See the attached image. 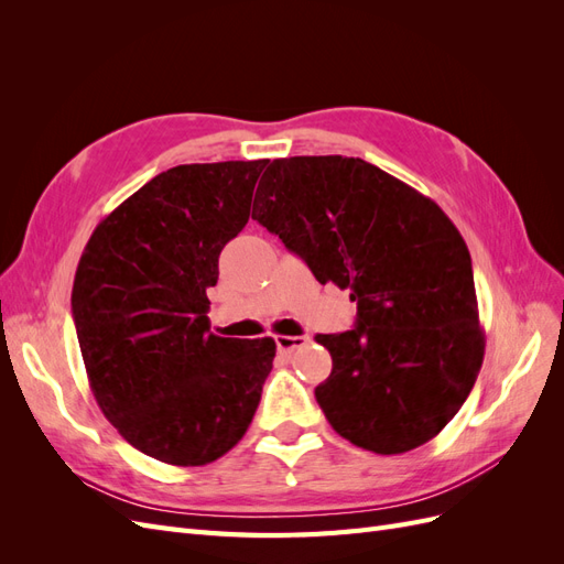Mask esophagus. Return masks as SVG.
Masks as SVG:
<instances>
[{
  "label": "esophagus",
  "instance_id": "obj_1",
  "mask_svg": "<svg viewBox=\"0 0 564 564\" xmlns=\"http://www.w3.org/2000/svg\"><path fill=\"white\" fill-rule=\"evenodd\" d=\"M308 336H275V346L280 352H292L294 348L308 344Z\"/></svg>",
  "mask_w": 564,
  "mask_h": 564
}]
</instances>
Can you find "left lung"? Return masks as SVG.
I'll return each instance as SVG.
<instances>
[{
    "label": "left lung",
    "instance_id": "8db88e82",
    "mask_svg": "<svg viewBox=\"0 0 564 564\" xmlns=\"http://www.w3.org/2000/svg\"><path fill=\"white\" fill-rule=\"evenodd\" d=\"M251 218L357 301L350 332L315 336L332 355L315 388L332 429L373 454L433 440L485 355L470 253L447 214L360 158L322 155L272 160Z\"/></svg>",
    "mask_w": 564,
    "mask_h": 564
}]
</instances>
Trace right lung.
Wrapping results in <instances>:
<instances>
[{"mask_svg": "<svg viewBox=\"0 0 564 564\" xmlns=\"http://www.w3.org/2000/svg\"><path fill=\"white\" fill-rule=\"evenodd\" d=\"M265 164L166 169L100 220L79 259L73 317L94 398L131 447L164 464H212L261 402L275 340L212 334L207 289Z\"/></svg>", "mask_w": 564, "mask_h": 564, "instance_id": "add662e5", "label": "right lung"}]
</instances>
